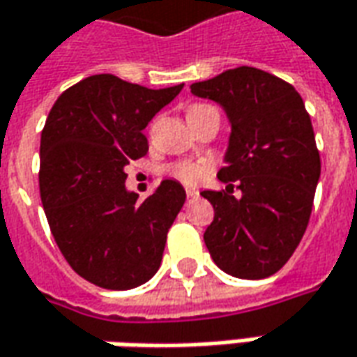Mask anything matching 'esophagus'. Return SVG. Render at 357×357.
Masks as SVG:
<instances>
[{"instance_id":"1","label":"esophagus","mask_w":357,"mask_h":357,"mask_svg":"<svg viewBox=\"0 0 357 357\" xmlns=\"http://www.w3.org/2000/svg\"><path fill=\"white\" fill-rule=\"evenodd\" d=\"M185 195H188V199H197L199 197V191L197 189H185Z\"/></svg>"}]
</instances>
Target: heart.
I'll return each instance as SVG.
<instances>
[{
    "label": "heart",
    "instance_id": "obj_1",
    "mask_svg": "<svg viewBox=\"0 0 357 357\" xmlns=\"http://www.w3.org/2000/svg\"><path fill=\"white\" fill-rule=\"evenodd\" d=\"M197 107H203V105H195L191 109ZM169 174L174 178H178L179 181H183V183H197L205 176V166L197 164V162H178V164L169 166Z\"/></svg>",
    "mask_w": 357,
    "mask_h": 357
}]
</instances>
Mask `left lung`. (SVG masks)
<instances>
[{"mask_svg":"<svg viewBox=\"0 0 357 357\" xmlns=\"http://www.w3.org/2000/svg\"><path fill=\"white\" fill-rule=\"evenodd\" d=\"M191 93L225 109L229 148L219 179L227 191H201L215 209L203 240L220 270L240 280L280 271L307 230L321 156L311 117L295 87L240 66L191 84ZM243 191L231 195V181Z\"/></svg>","mask_w":357,"mask_h":357,"instance_id":"obj_1","label":"left lung"}]
</instances>
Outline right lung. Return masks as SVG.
<instances>
[{"label": "right lung", "mask_w": 357, "mask_h": 357, "mask_svg": "<svg viewBox=\"0 0 357 357\" xmlns=\"http://www.w3.org/2000/svg\"><path fill=\"white\" fill-rule=\"evenodd\" d=\"M183 84L148 89L97 74L66 89L40 135V199L62 256L103 289H132L162 264L185 189L164 179L142 203L125 166L148 152L142 130Z\"/></svg>", "instance_id": "obj_1"}]
</instances>
